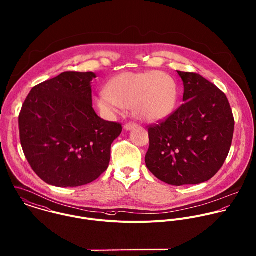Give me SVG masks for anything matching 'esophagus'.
<instances>
[{"label": "esophagus", "instance_id": "esophagus-1", "mask_svg": "<svg viewBox=\"0 0 256 256\" xmlns=\"http://www.w3.org/2000/svg\"><path fill=\"white\" fill-rule=\"evenodd\" d=\"M124 128V130H130L134 128H138V124H134V122H128V124H126Z\"/></svg>", "mask_w": 256, "mask_h": 256}]
</instances>
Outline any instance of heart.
Returning a JSON list of instances; mask_svg holds the SVG:
<instances>
[{"mask_svg":"<svg viewBox=\"0 0 256 256\" xmlns=\"http://www.w3.org/2000/svg\"><path fill=\"white\" fill-rule=\"evenodd\" d=\"M177 101L178 87L170 75L159 71L126 72L110 80L97 104L108 118L132 108L140 120L154 124L166 120L174 112Z\"/></svg>","mask_w":256,"mask_h":256,"instance_id":"heart-1","label":"heart"}]
</instances>
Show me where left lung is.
Listing matches in <instances>:
<instances>
[{
	"label": "left lung",
	"mask_w": 256,
	"mask_h": 256,
	"mask_svg": "<svg viewBox=\"0 0 256 256\" xmlns=\"http://www.w3.org/2000/svg\"><path fill=\"white\" fill-rule=\"evenodd\" d=\"M183 102L166 120L148 126V170L173 185L200 184L214 177L230 152L234 118L224 93L200 74L177 71Z\"/></svg>",
	"instance_id": "left-lung-1"
}]
</instances>
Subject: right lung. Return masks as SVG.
<instances>
[{
	"mask_svg": "<svg viewBox=\"0 0 256 256\" xmlns=\"http://www.w3.org/2000/svg\"><path fill=\"white\" fill-rule=\"evenodd\" d=\"M93 72H63L34 86L24 102L18 128L30 167L46 183L78 187L106 170L118 122H106L92 104Z\"/></svg>",
	"mask_w": 256,
	"mask_h": 256,
	"instance_id": "1",
	"label": "right lung"
}]
</instances>
